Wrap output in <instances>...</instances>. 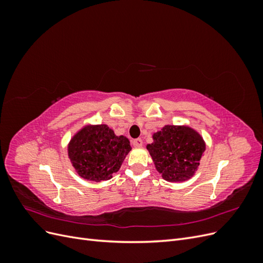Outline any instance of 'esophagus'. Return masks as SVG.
I'll list each match as a JSON object with an SVG mask.
<instances>
[{"label":"esophagus","mask_w":263,"mask_h":263,"mask_svg":"<svg viewBox=\"0 0 263 263\" xmlns=\"http://www.w3.org/2000/svg\"><path fill=\"white\" fill-rule=\"evenodd\" d=\"M133 146H134V147H137V148L141 147V146H142V140H141L140 138L134 139V140H133Z\"/></svg>","instance_id":"esophagus-1"}]
</instances>
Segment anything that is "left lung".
<instances>
[{
	"mask_svg": "<svg viewBox=\"0 0 263 263\" xmlns=\"http://www.w3.org/2000/svg\"><path fill=\"white\" fill-rule=\"evenodd\" d=\"M147 145L157 171L168 182L192 178L206 149L203 137L186 125H165Z\"/></svg>",
	"mask_w": 263,
	"mask_h": 263,
	"instance_id": "obj_1",
	"label": "left lung"
}]
</instances>
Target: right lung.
<instances>
[{
    "mask_svg": "<svg viewBox=\"0 0 263 263\" xmlns=\"http://www.w3.org/2000/svg\"><path fill=\"white\" fill-rule=\"evenodd\" d=\"M132 150L125 136H116L106 124L85 125L68 144V157L76 172L87 181L113 178Z\"/></svg>",
    "mask_w": 263,
    "mask_h": 263,
    "instance_id": "1",
    "label": "right lung"
}]
</instances>
